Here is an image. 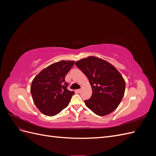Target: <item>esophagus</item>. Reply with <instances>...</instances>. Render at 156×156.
<instances>
[{
    "mask_svg": "<svg viewBox=\"0 0 156 156\" xmlns=\"http://www.w3.org/2000/svg\"><path fill=\"white\" fill-rule=\"evenodd\" d=\"M76 92H78V93H80V92H81V89H78V90H77Z\"/></svg>",
    "mask_w": 156,
    "mask_h": 156,
    "instance_id": "esophagus-1",
    "label": "esophagus"
}]
</instances>
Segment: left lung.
<instances>
[{"label": "left lung", "mask_w": 156, "mask_h": 156, "mask_svg": "<svg viewBox=\"0 0 156 156\" xmlns=\"http://www.w3.org/2000/svg\"><path fill=\"white\" fill-rule=\"evenodd\" d=\"M75 65L87 75L92 95L85 105L98 116L114 111L120 103L126 83L120 73L107 61L94 56L77 61Z\"/></svg>", "instance_id": "obj_1"}]
</instances>
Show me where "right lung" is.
Wrapping results in <instances>:
<instances>
[{
    "label": "right lung",
    "instance_id": "1",
    "mask_svg": "<svg viewBox=\"0 0 156 156\" xmlns=\"http://www.w3.org/2000/svg\"><path fill=\"white\" fill-rule=\"evenodd\" d=\"M74 62L73 60L55 62L41 70L32 80V100L44 115H56L68 105L74 92L67 89L65 77Z\"/></svg>",
    "mask_w": 156,
    "mask_h": 156
}]
</instances>
